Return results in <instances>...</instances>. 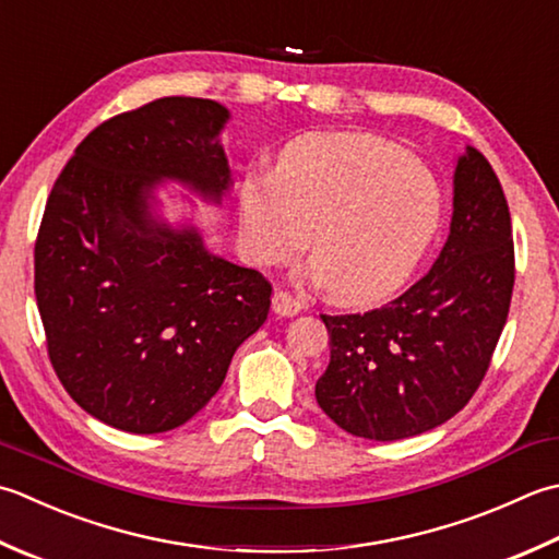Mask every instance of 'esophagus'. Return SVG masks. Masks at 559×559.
Wrapping results in <instances>:
<instances>
[{"label":"esophagus","instance_id":"esophagus-1","mask_svg":"<svg viewBox=\"0 0 559 559\" xmlns=\"http://www.w3.org/2000/svg\"><path fill=\"white\" fill-rule=\"evenodd\" d=\"M271 305H273V312H276V314L293 317V314H298L300 310L308 308V300L295 298V295H290L288 290H276V293H273Z\"/></svg>","mask_w":559,"mask_h":559}]
</instances>
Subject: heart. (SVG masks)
I'll list each match as a JSON object with an SVG mask.
<instances>
[{
	"instance_id": "heart-1",
	"label": "heart",
	"mask_w": 559,
	"mask_h": 559,
	"mask_svg": "<svg viewBox=\"0 0 559 559\" xmlns=\"http://www.w3.org/2000/svg\"><path fill=\"white\" fill-rule=\"evenodd\" d=\"M242 233L257 264L298 257L312 229L310 278L342 302L397 290L441 221L431 171L392 142L314 135L293 142L276 174L247 179Z\"/></svg>"
}]
</instances>
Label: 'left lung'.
Segmentation results:
<instances>
[{"instance_id": "8db88e82", "label": "left lung", "mask_w": 559, "mask_h": 559, "mask_svg": "<svg viewBox=\"0 0 559 559\" xmlns=\"http://www.w3.org/2000/svg\"><path fill=\"white\" fill-rule=\"evenodd\" d=\"M513 235L504 189L483 152L455 164L451 235L431 271L364 314H322L332 358L314 397L370 441L431 431L475 395L507 324Z\"/></svg>"}]
</instances>
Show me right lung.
I'll return each instance as SVG.
<instances>
[{"label":"right lung","instance_id":"1","mask_svg":"<svg viewBox=\"0 0 559 559\" xmlns=\"http://www.w3.org/2000/svg\"><path fill=\"white\" fill-rule=\"evenodd\" d=\"M227 118L193 96L118 114L76 145L48 195L33 251L48 356L70 397L114 429L162 433L189 421L266 322L271 283L259 271L150 213L162 179L221 201Z\"/></svg>","mask_w":559,"mask_h":559}]
</instances>
